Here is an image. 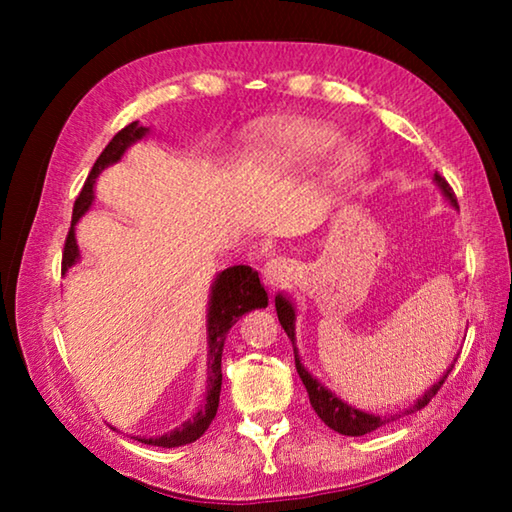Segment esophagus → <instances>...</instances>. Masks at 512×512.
<instances>
[{"label":"esophagus","instance_id":"obj_1","mask_svg":"<svg viewBox=\"0 0 512 512\" xmlns=\"http://www.w3.org/2000/svg\"><path fill=\"white\" fill-rule=\"evenodd\" d=\"M287 271L289 266L284 259H268V262L264 264L262 268V275H264V282L268 284V287H277L284 277H287Z\"/></svg>","mask_w":512,"mask_h":512}]
</instances>
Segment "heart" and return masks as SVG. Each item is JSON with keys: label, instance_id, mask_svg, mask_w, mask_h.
<instances>
[{"label": "heart", "instance_id": "b5f03b06", "mask_svg": "<svg viewBox=\"0 0 512 512\" xmlns=\"http://www.w3.org/2000/svg\"><path fill=\"white\" fill-rule=\"evenodd\" d=\"M341 140L339 128L325 121H287L255 137L253 164L266 178L298 176L316 169ZM363 167H366V153L352 142L342 144L332 158V173L336 178L357 176Z\"/></svg>", "mask_w": 512, "mask_h": 512}]
</instances>
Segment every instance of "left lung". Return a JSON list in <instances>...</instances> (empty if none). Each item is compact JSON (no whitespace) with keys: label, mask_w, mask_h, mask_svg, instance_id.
I'll return each instance as SVG.
<instances>
[{"label":"left lung","mask_w":512,"mask_h":512,"mask_svg":"<svg viewBox=\"0 0 512 512\" xmlns=\"http://www.w3.org/2000/svg\"><path fill=\"white\" fill-rule=\"evenodd\" d=\"M433 183L440 189V194L445 196V201L458 207L456 203V196L452 192V187L447 185V180L443 176H438V173H433ZM275 309H277V318H280V325L284 327V332L293 343V354H296V370L302 379V384H305L307 393H309V402L314 406V411L318 413V418L323 420L329 429L343 433V436H363V433H370L379 427H384V424L393 422L400 418V415H411L415 411L424 409L431 402V397L440 391V386L445 384V379L449 372H452L454 363L445 370V375L440 377L436 384H433L429 391H424L422 397H418L411 406H406L404 411L395 413V415H379V413H370V411H363L357 409V406L341 400V395H336L334 391H329V388L320 381L318 377L311 375V372L305 368V363H302V357L298 352V339H296V318H298V311L296 305H293V300L289 293L284 291H277L275 296ZM456 361V359H454Z\"/></svg>","instance_id":"8db88e82"}]
</instances>
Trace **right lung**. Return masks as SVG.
I'll return each mask as SVG.
<instances>
[{
    "instance_id": "right-lung-1",
    "label": "right lung",
    "mask_w": 512,
    "mask_h": 512,
    "mask_svg": "<svg viewBox=\"0 0 512 512\" xmlns=\"http://www.w3.org/2000/svg\"><path fill=\"white\" fill-rule=\"evenodd\" d=\"M151 133L149 126H142L140 121H133L126 128L112 137L110 144L103 149L99 160L94 162L88 180L81 189L79 198L74 203V214H72V228H69V235L65 241V253H63V275L72 266L81 262V248L79 241H76V223H79L94 203V185H97V178L101 176L103 169L112 167V164L121 162L126 151L131 149L133 144L142 142L146 135ZM268 307V293L264 284L259 282V273L253 271L250 266H230L223 268V271L216 273V277L210 284V296H207V393H205V404L198 409L192 418L185 420L180 427H176L169 433H162V436H135L144 445H155V447H180L189 445L203 436L210 427L216 409H219V395H221V357H223V345H225V334L230 332V327L237 323V320L246 314V311ZM115 429V427H112Z\"/></svg>"
}]
</instances>
